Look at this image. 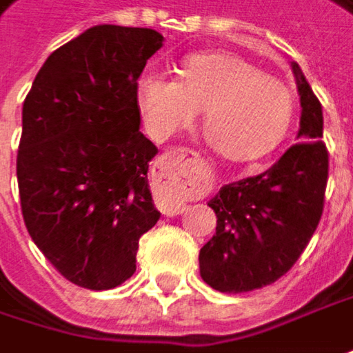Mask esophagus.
Segmentation results:
<instances>
[{"instance_id": "esophagus-1", "label": "esophagus", "mask_w": 353, "mask_h": 353, "mask_svg": "<svg viewBox=\"0 0 353 353\" xmlns=\"http://www.w3.org/2000/svg\"><path fill=\"white\" fill-rule=\"evenodd\" d=\"M152 179L161 186H170L174 190L192 192L203 186V176L196 165V154L188 149H172L163 152L152 168ZM185 204L174 199L165 201V212L167 214H179L183 212Z\"/></svg>"}]
</instances>
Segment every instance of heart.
Listing matches in <instances>:
<instances>
[{
	"label": "heart",
	"mask_w": 353,
	"mask_h": 353,
	"mask_svg": "<svg viewBox=\"0 0 353 353\" xmlns=\"http://www.w3.org/2000/svg\"><path fill=\"white\" fill-rule=\"evenodd\" d=\"M134 95L147 131L159 141L188 129L203 109L206 137L232 163H250L272 152L294 117V97L284 81L224 51L185 57L179 79L145 71Z\"/></svg>",
	"instance_id": "obj_1"
}]
</instances>
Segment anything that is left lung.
<instances>
[{"label":"left lung","instance_id":"1","mask_svg":"<svg viewBox=\"0 0 353 353\" xmlns=\"http://www.w3.org/2000/svg\"><path fill=\"white\" fill-rule=\"evenodd\" d=\"M292 71L302 107L300 143L262 174L224 185L208 201L216 234L201 248L199 264L204 282L224 294L258 290L282 278L322 219L327 183L322 105L298 63Z\"/></svg>","mask_w":353,"mask_h":353}]
</instances>
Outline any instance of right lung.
Instances as JSON below:
<instances>
[{
    "mask_svg": "<svg viewBox=\"0 0 353 353\" xmlns=\"http://www.w3.org/2000/svg\"><path fill=\"white\" fill-rule=\"evenodd\" d=\"M165 37L95 26L55 49L23 103L17 183L27 232L69 282L111 290L137 270L161 212L149 188L159 149L139 131L134 85Z\"/></svg>",
    "mask_w": 353,
    "mask_h": 353,
    "instance_id": "1",
    "label": "right lung"
}]
</instances>
